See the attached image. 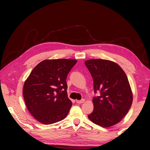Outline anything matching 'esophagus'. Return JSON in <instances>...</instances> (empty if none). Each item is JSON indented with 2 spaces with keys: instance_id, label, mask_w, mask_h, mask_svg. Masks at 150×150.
<instances>
[{
  "instance_id": "1",
  "label": "esophagus",
  "mask_w": 150,
  "mask_h": 150,
  "mask_svg": "<svg viewBox=\"0 0 150 150\" xmlns=\"http://www.w3.org/2000/svg\"><path fill=\"white\" fill-rule=\"evenodd\" d=\"M84 101H85L84 99H81L80 100H76V103H77V104H82V103H84Z\"/></svg>"
}]
</instances>
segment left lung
<instances>
[{
  "label": "left lung",
  "instance_id": "obj_1",
  "mask_svg": "<svg viewBox=\"0 0 150 150\" xmlns=\"http://www.w3.org/2000/svg\"><path fill=\"white\" fill-rule=\"evenodd\" d=\"M93 79V110L88 117L91 122L108 128L117 124L128 112L133 95L128 77L120 67L112 61L90 59L85 61Z\"/></svg>",
  "mask_w": 150,
  "mask_h": 150
}]
</instances>
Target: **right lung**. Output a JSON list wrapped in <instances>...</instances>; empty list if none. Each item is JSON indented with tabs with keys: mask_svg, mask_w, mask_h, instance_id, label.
Instances as JSON below:
<instances>
[{
	"mask_svg": "<svg viewBox=\"0 0 150 150\" xmlns=\"http://www.w3.org/2000/svg\"><path fill=\"white\" fill-rule=\"evenodd\" d=\"M75 59L45 60L37 64L25 81L23 96L28 111L44 124L63 120L72 103L68 97L66 78Z\"/></svg>",
	"mask_w": 150,
	"mask_h": 150,
	"instance_id": "1",
	"label": "right lung"
}]
</instances>
